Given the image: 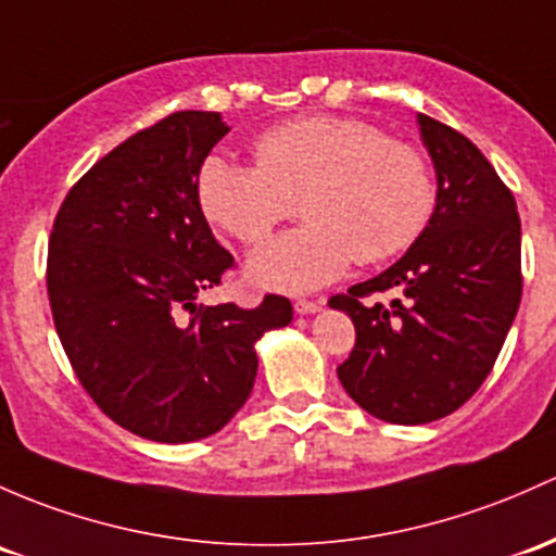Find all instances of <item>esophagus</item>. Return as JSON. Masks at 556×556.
Masks as SVG:
<instances>
[{
    "label": "esophagus",
    "mask_w": 556,
    "mask_h": 556,
    "mask_svg": "<svg viewBox=\"0 0 556 556\" xmlns=\"http://www.w3.org/2000/svg\"><path fill=\"white\" fill-rule=\"evenodd\" d=\"M323 306H325L323 298H319V301H306V298H298L295 301L298 314H317V312H323Z\"/></svg>",
    "instance_id": "obj_1"
}]
</instances>
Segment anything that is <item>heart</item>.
<instances>
[{
    "label": "heart",
    "instance_id": "obj_1",
    "mask_svg": "<svg viewBox=\"0 0 556 556\" xmlns=\"http://www.w3.org/2000/svg\"><path fill=\"white\" fill-rule=\"evenodd\" d=\"M258 165L210 156L200 170L202 213L242 244H261L303 200L306 226L250 258L263 288L306 293L354 258L386 261L410 248L434 210V180L416 146L354 116L314 114L255 140Z\"/></svg>",
    "mask_w": 556,
    "mask_h": 556
}]
</instances>
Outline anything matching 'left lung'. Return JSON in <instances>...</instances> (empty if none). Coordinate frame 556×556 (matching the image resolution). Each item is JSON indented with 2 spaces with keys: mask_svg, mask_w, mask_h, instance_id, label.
<instances>
[{
  "mask_svg": "<svg viewBox=\"0 0 556 556\" xmlns=\"http://www.w3.org/2000/svg\"><path fill=\"white\" fill-rule=\"evenodd\" d=\"M437 173V204L405 255L330 298L356 343L338 367L343 389L386 424L416 426L458 410L493 370L522 298V229L514 194L482 151L418 114ZM394 289L391 307L364 298Z\"/></svg>",
  "mask_w": 556,
  "mask_h": 556,
  "instance_id": "8db88e82",
  "label": "left lung"
}]
</instances>
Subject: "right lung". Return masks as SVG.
<instances>
[{
    "instance_id": "obj_1",
    "label": "right lung",
    "mask_w": 556,
    "mask_h": 556,
    "mask_svg": "<svg viewBox=\"0 0 556 556\" xmlns=\"http://www.w3.org/2000/svg\"><path fill=\"white\" fill-rule=\"evenodd\" d=\"M226 132L218 111H175L98 160L52 224L47 295L63 352L92 402L143 440L224 429L253 391L255 341L293 319L282 295L197 303L233 266L197 194Z\"/></svg>"
}]
</instances>
